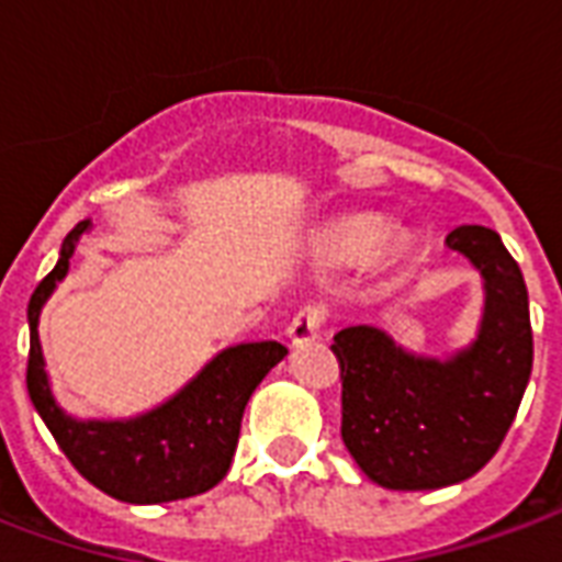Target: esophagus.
<instances>
[{
    "instance_id": "obj_1",
    "label": "esophagus",
    "mask_w": 562,
    "mask_h": 562,
    "mask_svg": "<svg viewBox=\"0 0 562 562\" xmlns=\"http://www.w3.org/2000/svg\"><path fill=\"white\" fill-rule=\"evenodd\" d=\"M324 322H327L324 306H315V303L303 306L301 313L292 318V324H289V339H292V345H303L318 339L324 330Z\"/></svg>"
}]
</instances>
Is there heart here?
<instances>
[{
	"label": "heart",
	"mask_w": 562,
	"mask_h": 562,
	"mask_svg": "<svg viewBox=\"0 0 562 562\" xmlns=\"http://www.w3.org/2000/svg\"><path fill=\"white\" fill-rule=\"evenodd\" d=\"M375 234L379 235L378 239L374 238ZM372 239L376 240L375 245L371 244ZM369 247H372L378 261H390L402 247V240L390 228L378 232L375 217H345L334 226L324 228L322 238L315 244V252L327 265H345V261L360 259Z\"/></svg>",
	"instance_id": "heart-1"
}]
</instances>
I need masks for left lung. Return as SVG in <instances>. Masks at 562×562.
<instances>
[{
	"label": "left lung",
	"mask_w": 562,
	"mask_h": 562,
	"mask_svg": "<svg viewBox=\"0 0 562 562\" xmlns=\"http://www.w3.org/2000/svg\"><path fill=\"white\" fill-rule=\"evenodd\" d=\"M480 270L485 306L468 348L447 360L405 351L357 324L334 336L342 378V440L360 471L393 492H429L485 468L513 426L530 369L533 330L518 261L497 232L447 235Z\"/></svg>",
	"instance_id": "left-lung-1"
}]
</instances>
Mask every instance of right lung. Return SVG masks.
I'll list each match as a JSON object with an SVG mask.
<instances>
[{"label": "right lung", "mask_w": 562, "mask_h": 562, "mask_svg": "<svg viewBox=\"0 0 562 562\" xmlns=\"http://www.w3.org/2000/svg\"><path fill=\"white\" fill-rule=\"evenodd\" d=\"M89 223H77L59 261L37 282L29 301L26 386L59 450L86 480L124 503H169L214 488L238 447L240 417L252 390L289 348L280 342H240L220 351L190 384L164 405L131 419H77L53 396L37 318L53 289L68 277L70 256Z\"/></svg>", "instance_id": "right-lung-1"}]
</instances>
